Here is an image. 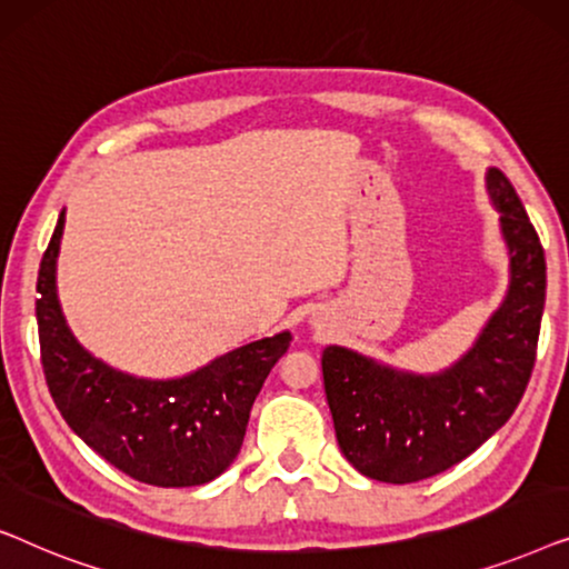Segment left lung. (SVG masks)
Instances as JSON below:
<instances>
[{
	"label": "left lung",
	"mask_w": 569,
	"mask_h": 569,
	"mask_svg": "<svg viewBox=\"0 0 569 569\" xmlns=\"http://www.w3.org/2000/svg\"><path fill=\"white\" fill-rule=\"evenodd\" d=\"M487 193L500 212L510 282L466 355L422 376L339 345L323 349L339 448L365 477L388 485L430 479L492 438L523 399L547 300V261L502 170H487Z\"/></svg>",
	"instance_id": "8db88e82"
}]
</instances>
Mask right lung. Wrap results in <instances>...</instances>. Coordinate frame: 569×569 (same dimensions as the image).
I'll return each mask as SVG.
<instances>
[{"label":"right lung","instance_id":"add662e5","mask_svg":"<svg viewBox=\"0 0 569 569\" xmlns=\"http://www.w3.org/2000/svg\"><path fill=\"white\" fill-rule=\"evenodd\" d=\"M64 232L59 214L38 269V339L53 403L67 425L116 469L152 487H199L220 477L243 446L248 415L292 333L230 349L181 378H139L84 349L57 292Z\"/></svg>","mask_w":569,"mask_h":569}]
</instances>
